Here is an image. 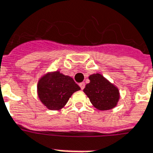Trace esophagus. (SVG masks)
<instances>
[{
  "mask_svg": "<svg viewBox=\"0 0 153 153\" xmlns=\"http://www.w3.org/2000/svg\"><path fill=\"white\" fill-rule=\"evenodd\" d=\"M79 86H80V88L82 90H83L84 88H85V82H81V83H79Z\"/></svg>",
  "mask_w": 153,
  "mask_h": 153,
  "instance_id": "obj_1",
  "label": "esophagus"
}]
</instances>
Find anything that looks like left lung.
<instances>
[{"mask_svg":"<svg viewBox=\"0 0 153 153\" xmlns=\"http://www.w3.org/2000/svg\"><path fill=\"white\" fill-rule=\"evenodd\" d=\"M89 80L90 82L86 85L83 92L93 106L100 110L115 107L120 98L118 89L100 74L91 75Z\"/></svg>","mask_w":153,"mask_h":153,"instance_id":"8db88e82","label":"left lung"}]
</instances>
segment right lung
I'll use <instances>...</instances> for the list:
<instances>
[{"instance_id":"obj_1","label":"right lung","mask_w":153,"mask_h":153,"mask_svg":"<svg viewBox=\"0 0 153 153\" xmlns=\"http://www.w3.org/2000/svg\"><path fill=\"white\" fill-rule=\"evenodd\" d=\"M80 89L73 79L59 71L45 75L38 83V93L41 102L52 110L64 107L72 93Z\"/></svg>"}]
</instances>
